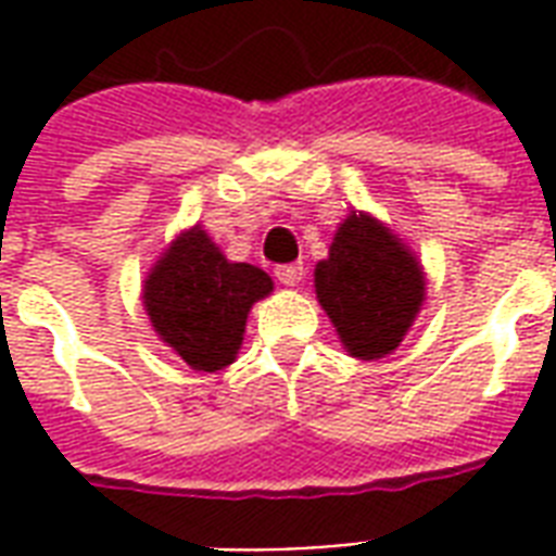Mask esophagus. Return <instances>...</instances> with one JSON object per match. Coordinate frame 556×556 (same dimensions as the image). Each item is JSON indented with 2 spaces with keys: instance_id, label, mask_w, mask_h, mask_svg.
<instances>
[{
  "instance_id": "34e87169",
  "label": "esophagus",
  "mask_w": 556,
  "mask_h": 556,
  "mask_svg": "<svg viewBox=\"0 0 556 556\" xmlns=\"http://www.w3.org/2000/svg\"><path fill=\"white\" fill-rule=\"evenodd\" d=\"M303 274H306V270H303L300 262H294V265H277V268H274V277H277L282 286H300V282H303Z\"/></svg>"
}]
</instances>
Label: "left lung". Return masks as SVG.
<instances>
[{
	"label": "left lung",
	"instance_id": "1",
	"mask_svg": "<svg viewBox=\"0 0 556 556\" xmlns=\"http://www.w3.org/2000/svg\"><path fill=\"white\" fill-rule=\"evenodd\" d=\"M315 291L346 353L376 362L408 334L426 300V274L391 227L353 210L317 262Z\"/></svg>",
	"mask_w": 556,
	"mask_h": 556
}]
</instances>
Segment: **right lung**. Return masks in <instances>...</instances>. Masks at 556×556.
<instances>
[{"label":"right lung","instance_id":"add662e5","mask_svg":"<svg viewBox=\"0 0 556 556\" xmlns=\"http://www.w3.org/2000/svg\"><path fill=\"white\" fill-rule=\"evenodd\" d=\"M270 291L265 270L230 262L194 224L148 270L142 303L165 346L192 370L215 372L236 362L250 308Z\"/></svg>","mask_w":556,"mask_h":556}]
</instances>
